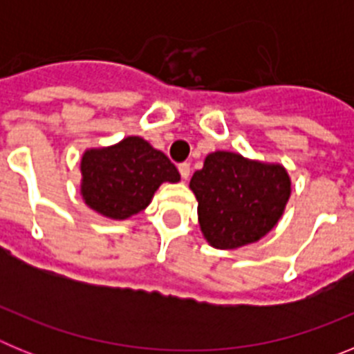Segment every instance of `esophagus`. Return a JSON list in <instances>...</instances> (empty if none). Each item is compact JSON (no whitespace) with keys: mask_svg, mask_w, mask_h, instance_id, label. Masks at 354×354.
I'll return each instance as SVG.
<instances>
[{"mask_svg":"<svg viewBox=\"0 0 354 354\" xmlns=\"http://www.w3.org/2000/svg\"><path fill=\"white\" fill-rule=\"evenodd\" d=\"M179 174L184 180H187V177H189V174H192V167H189V162H180Z\"/></svg>","mask_w":354,"mask_h":354,"instance_id":"obj_1","label":"esophagus"}]
</instances>
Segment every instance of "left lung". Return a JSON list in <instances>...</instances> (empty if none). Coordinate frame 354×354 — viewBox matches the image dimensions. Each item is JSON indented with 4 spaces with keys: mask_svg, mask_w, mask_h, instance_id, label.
Masks as SVG:
<instances>
[{
    "mask_svg": "<svg viewBox=\"0 0 354 354\" xmlns=\"http://www.w3.org/2000/svg\"><path fill=\"white\" fill-rule=\"evenodd\" d=\"M189 187L198 200L200 230L209 245L236 250L278 223L290 196V177L282 165L216 150L193 174Z\"/></svg>",
    "mask_w": 354,
    "mask_h": 354,
    "instance_id": "obj_1",
    "label": "left lung"
}]
</instances>
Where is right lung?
I'll use <instances>...</instances> for the list:
<instances>
[{
    "mask_svg": "<svg viewBox=\"0 0 354 354\" xmlns=\"http://www.w3.org/2000/svg\"><path fill=\"white\" fill-rule=\"evenodd\" d=\"M179 180L174 162L140 136H127L104 149H88L81 158L84 204L111 220L138 214L162 183Z\"/></svg>",
    "mask_w": 354,
    "mask_h": 354,
    "instance_id": "right-lung-1",
    "label": "right lung"
}]
</instances>
